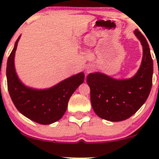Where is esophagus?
I'll return each mask as SVG.
<instances>
[{
	"label": "esophagus",
	"instance_id": "obj_1",
	"mask_svg": "<svg viewBox=\"0 0 159 159\" xmlns=\"http://www.w3.org/2000/svg\"><path fill=\"white\" fill-rule=\"evenodd\" d=\"M92 71H93V67L90 66H87V68H86L85 72L86 73H89V72H92Z\"/></svg>",
	"mask_w": 159,
	"mask_h": 159
}]
</instances>
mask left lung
<instances>
[{
    "mask_svg": "<svg viewBox=\"0 0 159 159\" xmlns=\"http://www.w3.org/2000/svg\"><path fill=\"white\" fill-rule=\"evenodd\" d=\"M134 34L143 47L141 64L134 76L116 79L96 72L87 77L93 109L102 119L111 122L128 119L145 103L150 93L153 74L150 49L146 38L138 29Z\"/></svg>",
    "mask_w": 159,
    "mask_h": 159,
    "instance_id": "obj_1",
    "label": "left lung"
}]
</instances>
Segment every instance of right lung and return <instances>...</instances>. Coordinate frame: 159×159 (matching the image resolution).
<instances>
[{
	"instance_id": "right-lung-1",
	"label": "right lung",
	"mask_w": 159,
	"mask_h": 159,
	"mask_svg": "<svg viewBox=\"0 0 159 159\" xmlns=\"http://www.w3.org/2000/svg\"><path fill=\"white\" fill-rule=\"evenodd\" d=\"M21 35L16 40L7 64V87L17 110L36 123L49 125L61 120L71 96L84 82L83 72L66 78L50 88L36 89L21 82L15 68V54Z\"/></svg>"
}]
</instances>
